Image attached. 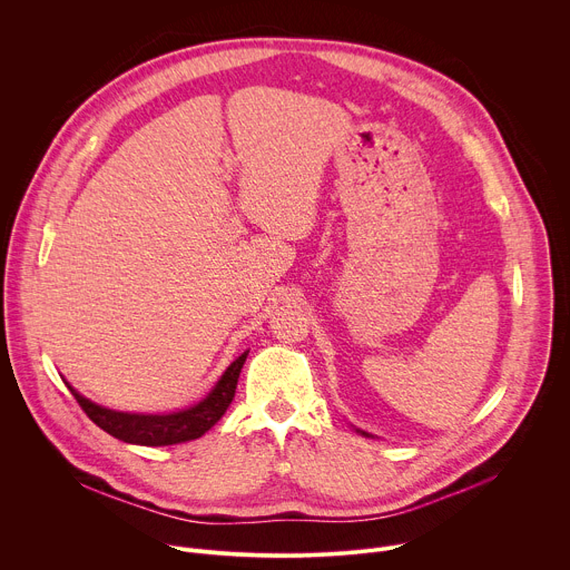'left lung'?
Segmentation results:
<instances>
[{
  "mask_svg": "<svg viewBox=\"0 0 570 570\" xmlns=\"http://www.w3.org/2000/svg\"><path fill=\"white\" fill-rule=\"evenodd\" d=\"M363 435H367V433H363Z\"/></svg>",
  "mask_w": 570,
  "mask_h": 570,
  "instance_id": "obj_1",
  "label": "left lung"
}]
</instances>
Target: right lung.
I'll list each match as a JSON object with an SVG mask.
<instances>
[{"instance_id": "add662e5", "label": "right lung", "mask_w": 570, "mask_h": 570, "mask_svg": "<svg viewBox=\"0 0 570 570\" xmlns=\"http://www.w3.org/2000/svg\"><path fill=\"white\" fill-rule=\"evenodd\" d=\"M248 352H243L218 379L214 390L196 405L180 413L171 415H137V413H117L110 409H104V405L92 403L90 399L80 396L67 381V387L76 396L80 409L86 411V415L106 433L112 438L128 442V444H141V446H169V444H180L189 440H198L205 435L227 411V405L234 399L236 381L240 374L243 363H246Z\"/></svg>"}]
</instances>
